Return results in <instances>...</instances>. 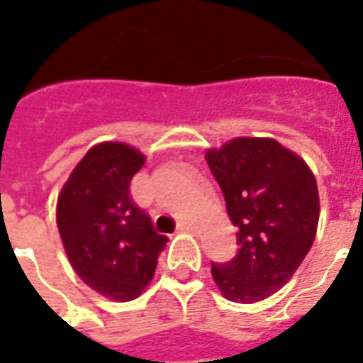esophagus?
<instances>
[{
    "label": "esophagus",
    "mask_w": 363,
    "mask_h": 363,
    "mask_svg": "<svg viewBox=\"0 0 363 363\" xmlns=\"http://www.w3.org/2000/svg\"><path fill=\"white\" fill-rule=\"evenodd\" d=\"M179 232H194L196 228H194V224H190V222H179V228H177Z\"/></svg>",
    "instance_id": "1"
}]
</instances>
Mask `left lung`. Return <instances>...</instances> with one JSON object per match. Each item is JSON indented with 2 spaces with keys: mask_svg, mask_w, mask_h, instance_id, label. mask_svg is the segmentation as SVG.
<instances>
[{
  "mask_svg": "<svg viewBox=\"0 0 363 363\" xmlns=\"http://www.w3.org/2000/svg\"><path fill=\"white\" fill-rule=\"evenodd\" d=\"M238 228L239 250L211 264L222 296L235 303L269 298L313 247L320 216L313 171L269 137H238L205 154Z\"/></svg>",
  "mask_w": 363,
  "mask_h": 363,
  "instance_id": "left-lung-1",
  "label": "left lung"
}]
</instances>
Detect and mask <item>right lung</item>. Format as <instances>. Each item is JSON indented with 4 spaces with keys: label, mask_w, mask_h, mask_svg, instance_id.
I'll list each match as a JSON object with an SVG mask.
<instances>
[{
    "label": "right lung",
    "mask_w": 363,
    "mask_h": 363,
    "mask_svg": "<svg viewBox=\"0 0 363 363\" xmlns=\"http://www.w3.org/2000/svg\"><path fill=\"white\" fill-rule=\"evenodd\" d=\"M145 160L125 143H99L77 164L58 196L56 222L73 269L115 301L139 298L167 242L130 198V182Z\"/></svg>",
    "instance_id": "1"
}]
</instances>
